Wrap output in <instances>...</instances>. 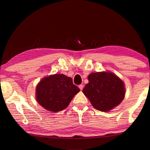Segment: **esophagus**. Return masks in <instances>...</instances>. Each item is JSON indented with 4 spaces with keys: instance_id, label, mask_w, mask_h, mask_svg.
I'll list each match as a JSON object with an SVG mask.
<instances>
[{
    "instance_id": "34e87169",
    "label": "esophagus",
    "mask_w": 150,
    "mask_h": 150,
    "mask_svg": "<svg viewBox=\"0 0 150 150\" xmlns=\"http://www.w3.org/2000/svg\"><path fill=\"white\" fill-rule=\"evenodd\" d=\"M79 89H80L81 90H82V89H83L84 86H83V85L81 84V85H79Z\"/></svg>"
}]
</instances>
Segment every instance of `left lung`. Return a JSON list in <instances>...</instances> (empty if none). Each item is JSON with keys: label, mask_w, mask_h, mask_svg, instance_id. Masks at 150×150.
I'll return each instance as SVG.
<instances>
[{"label": "left lung", "mask_w": 150, "mask_h": 150, "mask_svg": "<svg viewBox=\"0 0 150 150\" xmlns=\"http://www.w3.org/2000/svg\"><path fill=\"white\" fill-rule=\"evenodd\" d=\"M88 79L89 82L82 92L95 109L109 111L118 106L124 98V82L113 73H92Z\"/></svg>", "instance_id": "left-lung-1"}]
</instances>
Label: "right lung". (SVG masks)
<instances>
[{
	"label": "right lung",
	"instance_id": "right-lung-1",
	"mask_svg": "<svg viewBox=\"0 0 150 150\" xmlns=\"http://www.w3.org/2000/svg\"><path fill=\"white\" fill-rule=\"evenodd\" d=\"M80 91L72 79L63 74H55L42 79L36 88L37 100L46 110L53 112L68 107L73 97Z\"/></svg>",
	"mask_w": 150,
	"mask_h": 150
}]
</instances>
